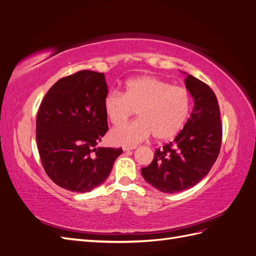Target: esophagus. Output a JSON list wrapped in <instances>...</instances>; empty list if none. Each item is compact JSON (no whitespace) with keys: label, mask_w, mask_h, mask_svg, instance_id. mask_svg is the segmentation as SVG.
<instances>
[{"label":"esophagus","mask_w":256,"mask_h":256,"mask_svg":"<svg viewBox=\"0 0 256 256\" xmlns=\"http://www.w3.org/2000/svg\"><path fill=\"white\" fill-rule=\"evenodd\" d=\"M136 150V146H122V150L127 152V150Z\"/></svg>","instance_id":"1"}]
</instances>
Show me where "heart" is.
Returning <instances> with one entry per match:
<instances>
[{"instance_id": "b5f03b06", "label": "heart", "mask_w": 256, "mask_h": 256, "mask_svg": "<svg viewBox=\"0 0 256 256\" xmlns=\"http://www.w3.org/2000/svg\"><path fill=\"white\" fill-rule=\"evenodd\" d=\"M191 106L189 92L156 76H144L126 82L124 94L108 92L104 109L113 126L126 122L131 116L138 120L111 131L110 142L115 145H136L152 134L156 140L176 136L187 120Z\"/></svg>"}]
</instances>
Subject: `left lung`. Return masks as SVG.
Instances as JSON below:
<instances>
[{
	"label": "left lung",
	"mask_w": 256,
	"mask_h": 256,
	"mask_svg": "<svg viewBox=\"0 0 256 256\" xmlns=\"http://www.w3.org/2000/svg\"><path fill=\"white\" fill-rule=\"evenodd\" d=\"M184 82L194 99L190 118L174 141L157 148L152 164L141 170L144 180L164 193L189 189L202 180L221 148L220 109L214 90L191 74Z\"/></svg>",
	"instance_id": "obj_1"
}]
</instances>
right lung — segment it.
Instances as JSON below:
<instances>
[{"label": "right lung", "mask_w": 256, "mask_h": 256, "mask_svg": "<svg viewBox=\"0 0 256 256\" xmlns=\"http://www.w3.org/2000/svg\"><path fill=\"white\" fill-rule=\"evenodd\" d=\"M102 72L80 70L48 90L36 118L42 164L51 180L72 192H88L110 175L122 147H96L109 130Z\"/></svg>", "instance_id": "right-lung-1"}]
</instances>
